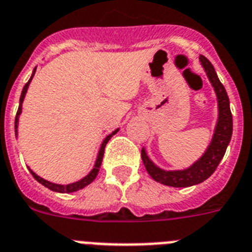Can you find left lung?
I'll list each match as a JSON object with an SVG mask.
<instances>
[{
  "mask_svg": "<svg viewBox=\"0 0 252 252\" xmlns=\"http://www.w3.org/2000/svg\"><path fill=\"white\" fill-rule=\"evenodd\" d=\"M199 58L207 72L212 86L214 87V91L217 94L218 110H220L217 126H216L213 139H212V143L209 144L207 152L203 155L202 158L198 159L194 165L190 166L187 170L165 171V170H161L153 165L152 161L148 158L146 151H141L142 161H143L147 172L151 175V178L157 183H161L167 187L187 188L207 180L220 165L232 137V113L229 109V99L226 89L220 84L212 63L204 56H200Z\"/></svg>",
  "mask_w": 252,
  "mask_h": 252,
  "instance_id": "left-lung-1",
  "label": "left lung"
}]
</instances>
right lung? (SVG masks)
Here are the masks:
<instances>
[{
  "label": "right lung",
  "instance_id": "1",
  "mask_svg": "<svg viewBox=\"0 0 252 252\" xmlns=\"http://www.w3.org/2000/svg\"><path fill=\"white\" fill-rule=\"evenodd\" d=\"M34 73H35V69H34ZM34 73H32V76H34ZM32 78H30L28 82L25 84V86H24L23 89V93H21V96H20V105H19V109H17V113H16V118H15V133H17V123H19V115H20L21 113V106H23V101H24V97H25V94L26 91H28V87H29V84L30 81H32ZM118 132L117 130H114L111 134H109L106 138L104 139V142H102L101 147H100V151H99V156H97V159H96V163L95 166H94L93 171L90 172L89 175H87L86 178H84L82 180L77 181V183H73V184H68V185H58V184H53V183H49V181L44 180V179H41L40 176H38L36 174H34V172L32 171L29 168V171L32 172V175L34 176V179L36 181H39V183L41 184V185H44L45 188H48V189L53 190V191H57V192H72V191H77V190L82 189V188L87 187L89 184L93 183L94 180H95V178L97 176V174H99V170H100V166H101V162H102V157H104V151H105V146H106V143L109 142V139L113 137L115 133Z\"/></svg>",
  "mask_w": 252,
  "mask_h": 252
}]
</instances>
